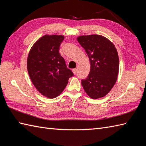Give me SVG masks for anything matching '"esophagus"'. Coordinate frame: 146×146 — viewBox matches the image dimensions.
Masks as SVG:
<instances>
[{
  "mask_svg": "<svg viewBox=\"0 0 146 146\" xmlns=\"http://www.w3.org/2000/svg\"><path fill=\"white\" fill-rule=\"evenodd\" d=\"M72 71H73V73L74 74H76V68H75V69H73Z\"/></svg>",
  "mask_w": 146,
  "mask_h": 146,
  "instance_id": "1",
  "label": "esophagus"
}]
</instances>
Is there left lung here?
Segmentation results:
<instances>
[{
  "mask_svg": "<svg viewBox=\"0 0 146 146\" xmlns=\"http://www.w3.org/2000/svg\"><path fill=\"white\" fill-rule=\"evenodd\" d=\"M77 41L85 49L90 63L88 76L82 80L83 89L93 99L104 97L115 84L119 74L117 49L109 39L101 35L80 36Z\"/></svg>",
  "mask_w": 146,
  "mask_h": 146,
  "instance_id": "8db88e82",
  "label": "left lung"
}]
</instances>
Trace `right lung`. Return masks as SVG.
<instances>
[{
    "instance_id": "add662e5",
    "label": "right lung",
    "mask_w": 146,
    "mask_h": 146,
    "mask_svg": "<svg viewBox=\"0 0 146 146\" xmlns=\"http://www.w3.org/2000/svg\"><path fill=\"white\" fill-rule=\"evenodd\" d=\"M64 37L44 35L31 48L27 60L31 80L40 94L53 98L61 94L73 73L59 52Z\"/></svg>"
}]
</instances>
